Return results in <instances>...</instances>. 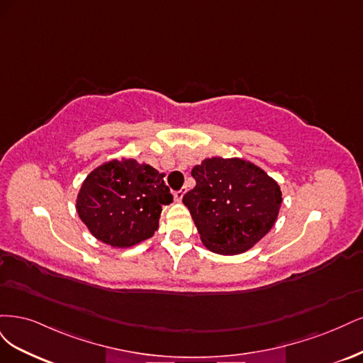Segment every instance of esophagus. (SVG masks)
I'll return each mask as SVG.
<instances>
[{
    "instance_id": "1",
    "label": "esophagus",
    "mask_w": 363,
    "mask_h": 363,
    "mask_svg": "<svg viewBox=\"0 0 363 363\" xmlns=\"http://www.w3.org/2000/svg\"><path fill=\"white\" fill-rule=\"evenodd\" d=\"M182 196H184V193H182V191H177V193H174V201H177V202H181V201H182Z\"/></svg>"
}]
</instances>
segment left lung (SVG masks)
I'll use <instances>...</instances> for the list:
<instances>
[{
    "instance_id": "1",
    "label": "left lung",
    "mask_w": 363,
    "mask_h": 363,
    "mask_svg": "<svg viewBox=\"0 0 363 363\" xmlns=\"http://www.w3.org/2000/svg\"><path fill=\"white\" fill-rule=\"evenodd\" d=\"M196 186L182 197L205 247L238 255L262 240L279 216L282 191L253 162L213 157L194 166Z\"/></svg>"
}]
</instances>
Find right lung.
I'll return each instance as SVG.
<instances>
[{
    "label": "right lung",
    "mask_w": 363,
    "mask_h": 363,
    "mask_svg": "<svg viewBox=\"0 0 363 363\" xmlns=\"http://www.w3.org/2000/svg\"><path fill=\"white\" fill-rule=\"evenodd\" d=\"M172 201L164 173L122 158L90 172L77 197V213L93 237L125 249L154 235L162 206Z\"/></svg>",
    "instance_id": "obj_1"
}]
</instances>
